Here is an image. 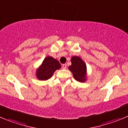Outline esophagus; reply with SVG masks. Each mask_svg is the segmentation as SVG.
<instances>
[{
  "label": "esophagus",
  "mask_w": 128,
  "mask_h": 128,
  "mask_svg": "<svg viewBox=\"0 0 128 128\" xmlns=\"http://www.w3.org/2000/svg\"><path fill=\"white\" fill-rule=\"evenodd\" d=\"M66 66H67V65H66V64H63L62 65V68H63V69H66Z\"/></svg>",
  "instance_id": "obj_1"
}]
</instances>
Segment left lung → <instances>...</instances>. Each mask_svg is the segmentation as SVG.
<instances>
[{"instance_id": "obj_1", "label": "left lung", "mask_w": 128, "mask_h": 128, "mask_svg": "<svg viewBox=\"0 0 128 128\" xmlns=\"http://www.w3.org/2000/svg\"><path fill=\"white\" fill-rule=\"evenodd\" d=\"M72 65L68 69L72 72L74 78L80 82H84L86 80L87 66L86 63L78 56H74L71 59Z\"/></svg>"}]
</instances>
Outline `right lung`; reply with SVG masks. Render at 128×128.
<instances>
[{
	"label": "right lung",
	"instance_id": "right-lung-1",
	"mask_svg": "<svg viewBox=\"0 0 128 128\" xmlns=\"http://www.w3.org/2000/svg\"><path fill=\"white\" fill-rule=\"evenodd\" d=\"M61 68L60 63L52 56H47L44 59L41 66L36 71V77L40 80H46L50 78L53 73Z\"/></svg>",
	"mask_w": 128,
	"mask_h": 128
}]
</instances>
